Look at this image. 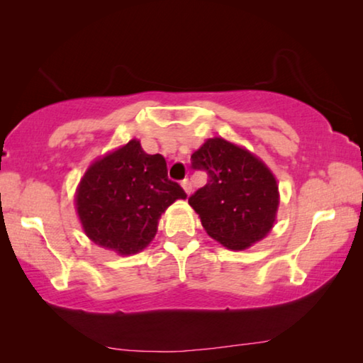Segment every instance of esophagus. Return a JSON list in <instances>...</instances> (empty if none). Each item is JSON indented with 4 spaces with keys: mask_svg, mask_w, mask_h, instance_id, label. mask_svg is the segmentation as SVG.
Wrapping results in <instances>:
<instances>
[{
    "mask_svg": "<svg viewBox=\"0 0 363 363\" xmlns=\"http://www.w3.org/2000/svg\"><path fill=\"white\" fill-rule=\"evenodd\" d=\"M181 186H182V189L186 190V194L189 195L190 192H192V184H190V181L189 179H184L182 182H181Z\"/></svg>",
    "mask_w": 363,
    "mask_h": 363,
    "instance_id": "34e87169",
    "label": "esophagus"
}]
</instances>
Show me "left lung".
<instances>
[{
    "instance_id": "obj_1",
    "label": "left lung",
    "mask_w": 363,
    "mask_h": 363,
    "mask_svg": "<svg viewBox=\"0 0 363 363\" xmlns=\"http://www.w3.org/2000/svg\"><path fill=\"white\" fill-rule=\"evenodd\" d=\"M192 168L208 174L206 186L189 199L208 235L233 251L267 235L277 214L279 186L259 158L213 138L192 153Z\"/></svg>"
}]
</instances>
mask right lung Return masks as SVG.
I'll return each mask as SVG.
<instances>
[{"mask_svg": "<svg viewBox=\"0 0 363 363\" xmlns=\"http://www.w3.org/2000/svg\"><path fill=\"white\" fill-rule=\"evenodd\" d=\"M186 196L179 184L168 179L163 155H149L133 139L91 164L77 189L75 203L91 240L130 256L153 240L162 213Z\"/></svg>", "mask_w": 363, "mask_h": 363, "instance_id": "right-lung-1", "label": "right lung"}]
</instances>
